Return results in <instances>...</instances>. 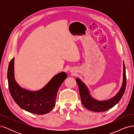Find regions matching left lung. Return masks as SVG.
<instances>
[{"instance_id": "obj_1", "label": "left lung", "mask_w": 134, "mask_h": 134, "mask_svg": "<svg viewBox=\"0 0 134 134\" xmlns=\"http://www.w3.org/2000/svg\"><path fill=\"white\" fill-rule=\"evenodd\" d=\"M78 85L81 101L83 106L88 109L94 112H103L112 108L118 103L122 98L126 86V77L124 62H123V80L118 93L111 98L100 100L92 97L88 87L79 78H76Z\"/></svg>"}]
</instances>
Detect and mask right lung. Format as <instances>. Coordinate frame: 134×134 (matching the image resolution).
<instances>
[{"label": "right lung", "instance_id": "1", "mask_svg": "<svg viewBox=\"0 0 134 134\" xmlns=\"http://www.w3.org/2000/svg\"><path fill=\"white\" fill-rule=\"evenodd\" d=\"M14 58L8 69V81L10 94L15 102L24 110L37 115L50 112L55 105L57 93L61 85L67 78L64 71L56 74L42 88L30 91L21 87L14 77Z\"/></svg>", "mask_w": 134, "mask_h": 134}]
</instances>
